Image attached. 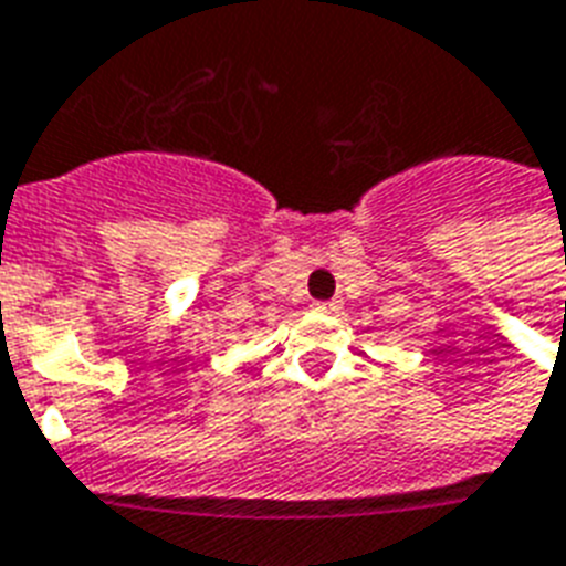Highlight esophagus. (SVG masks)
<instances>
[{
  "label": "esophagus",
  "mask_w": 566,
  "mask_h": 566,
  "mask_svg": "<svg viewBox=\"0 0 566 566\" xmlns=\"http://www.w3.org/2000/svg\"><path fill=\"white\" fill-rule=\"evenodd\" d=\"M312 310L324 312V315H333V312L342 310V304H338V301H318V304H312Z\"/></svg>",
  "instance_id": "1"
}]
</instances>
